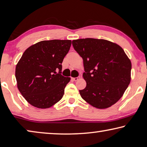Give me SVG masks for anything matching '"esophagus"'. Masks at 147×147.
I'll use <instances>...</instances> for the list:
<instances>
[{"instance_id":"1","label":"esophagus","mask_w":147,"mask_h":147,"mask_svg":"<svg viewBox=\"0 0 147 147\" xmlns=\"http://www.w3.org/2000/svg\"><path fill=\"white\" fill-rule=\"evenodd\" d=\"M71 79L74 81H77L78 80V79H79V78H72Z\"/></svg>"}]
</instances>
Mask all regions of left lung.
Masks as SVG:
<instances>
[{
    "instance_id": "8db88e82",
    "label": "left lung",
    "mask_w": 147,
    "mask_h": 147,
    "mask_svg": "<svg viewBox=\"0 0 147 147\" xmlns=\"http://www.w3.org/2000/svg\"><path fill=\"white\" fill-rule=\"evenodd\" d=\"M83 60L86 88L82 98L92 107L105 109L121 99L130 83L132 64L123 49L105 39L86 38L72 40Z\"/></svg>"
}]
</instances>
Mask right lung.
I'll return each mask as SVG.
<instances>
[{
    "label": "right lung",
    "instance_id": "right-lung-1",
    "mask_svg": "<svg viewBox=\"0 0 147 147\" xmlns=\"http://www.w3.org/2000/svg\"><path fill=\"white\" fill-rule=\"evenodd\" d=\"M71 45V40H42L22 54L15 78L18 89L31 105L48 109L62 99L70 78L61 75V64Z\"/></svg>",
    "mask_w": 147,
    "mask_h": 147
}]
</instances>
